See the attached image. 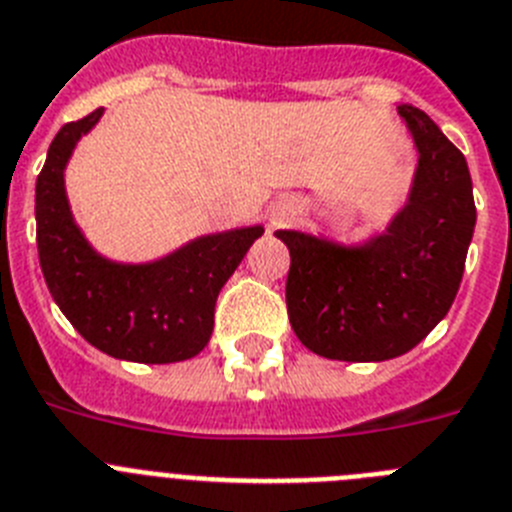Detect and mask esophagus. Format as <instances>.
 Wrapping results in <instances>:
<instances>
[{
    "label": "esophagus",
    "mask_w": 512,
    "mask_h": 512,
    "mask_svg": "<svg viewBox=\"0 0 512 512\" xmlns=\"http://www.w3.org/2000/svg\"><path fill=\"white\" fill-rule=\"evenodd\" d=\"M281 221H283V216H281V213H278V216H275V219H273V224H281Z\"/></svg>",
    "instance_id": "obj_1"
}]
</instances>
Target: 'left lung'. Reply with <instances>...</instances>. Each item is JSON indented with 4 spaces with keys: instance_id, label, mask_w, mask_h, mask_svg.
Here are the masks:
<instances>
[{
    "instance_id": "obj_1",
    "label": "left lung",
    "mask_w": 512,
    "mask_h": 512,
    "mask_svg": "<svg viewBox=\"0 0 512 512\" xmlns=\"http://www.w3.org/2000/svg\"><path fill=\"white\" fill-rule=\"evenodd\" d=\"M417 146L410 201L386 234L340 247L275 231L291 252L288 319L311 353L332 361H389L428 337L464 275L477 208L466 159L422 110L399 105Z\"/></svg>"
}]
</instances>
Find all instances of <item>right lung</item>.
Listing matches in <instances>:
<instances>
[{"label": "right lung", "instance_id": "add662e5", "mask_svg": "<svg viewBox=\"0 0 512 512\" xmlns=\"http://www.w3.org/2000/svg\"><path fill=\"white\" fill-rule=\"evenodd\" d=\"M102 108L56 133L35 182V237L46 286L74 330L102 353L133 363H177L211 340L213 309L262 226L195 239L149 265H118L92 250L71 219L64 167Z\"/></svg>", "mask_w": 512, "mask_h": 512}]
</instances>
